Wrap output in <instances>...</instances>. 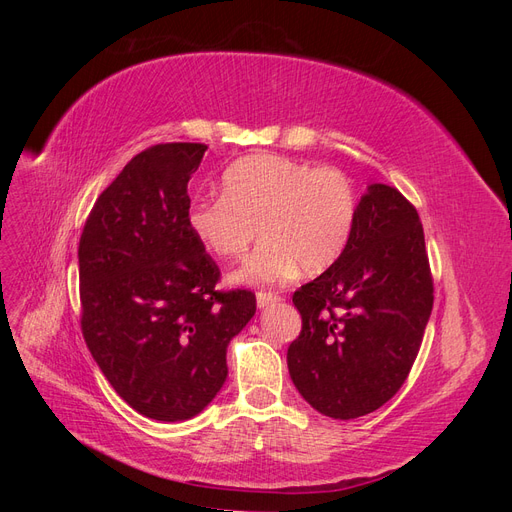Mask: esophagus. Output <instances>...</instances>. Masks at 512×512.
<instances>
[{
	"mask_svg": "<svg viewBox=\"0 0 512 512\" xmlns=\"http://www.w3.org/2000/svg\"><path fill=\"white\" fill-rule=\"evenodd\" d=\"M280 301H282V297H280V294H275V292L260 290V292L256 294V303H258L260 309H262V307H269V305H275V303H280Z\"/></svg>",
	"mask_w": 512,
	"mask_h": 512,
	"instance_id": "esophagus-1",
	"label": "esophagus"
}]
</instances>
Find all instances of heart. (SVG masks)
<instances>
[{"mask_svg": "<svg viewBox=\"0 0 512 512\" xmlns=\"http://www.w3.org/2000/svg\"><path fill=\"white\" fill-rule=\"evenodd\" d=\"M356 211L359 198L344 170L258 153L224 170L222 196L194 203L188 224L220 258H241L260 226L265 241L232 280L271 284L299 267L309 275L333 267L352 237Z\"/></svg>", "mask_w": 512, "mask_h": 512, "instance_id": "b5f03b06", "label": "heart"}]
</instances>
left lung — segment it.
Returning a JSON list of instances; mask_svg holds the SVG:
<instances>
[{"label":"left lung","mask_w":512,"mask_h":512,"mask_svg":"<svg viewBox=\"0 0 512 512\" xmlns=\"http://www.w3.org/2000/svg\"><path fill=\"white\" fill-rule=\"evenodd\" d=\"M292 303L303 327L288 371L307 404L339 421L384 406L410 374L433 307L416 209L391 185L371 183L344 254Z\"/></svg>","instance_id":"1"}]
</instances>
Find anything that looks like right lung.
<instances>
[{"mask_svg":"<svg viewBox=\"0 0 512 512\" xmlns=\"http://www.w3.org/2000/svg\"><path fill=\"white\" fill-rule=\"evenodd\" d=\"M207 145H153L98 196L79 243L85 344L130 408L177 423L226 382V348L256 314L250 290L215 288L220 269L190 230L188 181Z\"/></svg>","mask_w":512,"mask_h":512,"instance_id":"obj_1","label":"right lung"}]
</instances>
